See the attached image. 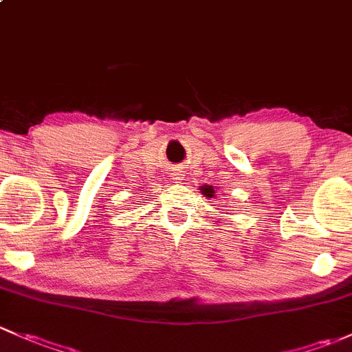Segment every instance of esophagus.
I'll list each match as a JSON object with an SVG mask.
<instances>
[{"label":"esophagus","instance_id":"esophagus-1","mask_svg":"<svg viewBox=\"0 0 352 352\" xmlns=\"http://www.w3.org/2000/svg\"><path fill=\"white\" fill-rule=\"evenodd\" d=\"M175 179H180V177H175Z\"/></svg>","mask_w":352,"mask_h":352}]
</instances>
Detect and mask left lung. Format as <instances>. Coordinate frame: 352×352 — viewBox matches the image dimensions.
<instances>
[{"mask_svg": "<svg viewBox=\"0 0 352 352\" xmlns=\"http://www.w3.org/2000/svg\"><path fill=\"white\" fill-rule=\"evenodd\" d=\"M201 192H202V194L206 195V197H209V199H212V197H214V188L210 187V186L201 187Z\"/></svg>", "mask_w": 352, "mask_h": 352, "instance_id": "left-lung-1", "label": "left lung"}]
</instances>
